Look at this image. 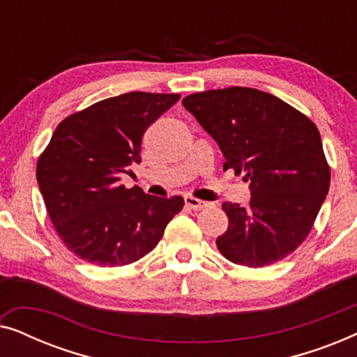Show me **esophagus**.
Masks as SVG:
<instances>
[{
  "label": "esophagus",
  "instance_id": "obj_1",
  "mask_svg": "<svg viewBox=\"0 0 357 357\" xmlns=\"http://www.w3.org/2000/svg\"><path fill=\"white\" fill-rule=\"evenodd\" d=\"M185 204H187L190 209H203L208 206L206 202H202V199L193 197H185Z\"/></svg>",
  "mask_w": 357,
  "mask_h": 357
}]
</instances>
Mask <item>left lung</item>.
Listing matches in <instances>:
<instances>
[{"mask_svg": "<svg viewBox=\"0 0 357 357\" xmlns=\"http://www.w3.org/2000/svg\"><path fill=\"white\" fill-rule=\"evenodd\" d=\"M216 139L224 170L245 174L248 208L222 203L229 227L216 238L236 265L261 268L291 255L314 227L330 188L320 133L314 121L268 92L226 87L195 92L182 100Z\"/></svg>", "mask_w": 357, "mask_h": 357, "instance_id": "obj_1", "label": "left lung"}]
</instances>
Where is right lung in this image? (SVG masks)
I'll return each instance as SVG.
<instances>
[{"mask_svg":"<svg viewBox=\"0 0 357 357\" xmlns=\"http://www.w3.org/2000/svg\"><path fill=\"white\" fill-rule=\"evenodd\" d=\"M178 94L126 92L68 115L37 160V182L68 250L97 266L138 261L182 211L183 198H158L121 177L141 162L144 131Z\"/></svg>","mask_w":357,"mask_h":357,"instance_id":"obj_1","label":"right lung"}]
</instances>
